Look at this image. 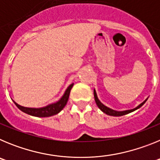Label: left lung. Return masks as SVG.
I'll list each match as a JSON object with an SVG mask.
<instances>
[{
	"label": "left lung",
	"instance_id": "obj_1",
	"mask_svg": "<svg viewBox=\"0 0 160 160\" xmlns=\"http://www.w3.org/2000/svg\"><path fill=\"white\" fill-rule=\"evenodd\" d=\"M94 100H95V102H96V104H97L98 107V108H99L103 113H105V114H108V115H111V116H122V115H124V114H129V113L135 111V110H137V109L140 108V107L143 105L144 103L146 102L147 100H148V98H147L145 101L142 102L141 103V104H139L138 107H135V108H134V109H132V110H128V111H114V110H112V109H111V108H109V107H106L105 105H103L102 103L99 101V99L98 98V96H97V94H96L95 90H94Z\"/></svg>",
	"mask_w": 160,
	"mask_h": 160
}]
</instances>
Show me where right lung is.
<instances>
[{
    "instance_id": "right-lung-1",
    "label": "right lung",
    "mask_w": 160,
    "mask_h": 160,
    "mask_svg": "<svg viewBox=\"0 0 160 160\" xmlns=\"http://www.w3.org/2000/svg\"><path fill=\"white\" fill-rule=\"evenodd\" d=\"M73 86V83H72V84H70V86L68 87V88L66 90V91H65L62 97L58 101L54 103H52V104H49V105L46 106V107H41V108H29V107H22V106H20L19 104H18V103L15 102L14 101L13 102L15 103V105H16L17 107H18V108L20 109L21 111L26 113V114H29V115H32V116H35V117L53 116V115H54V114H58V113L60 112L63 108H64L65 106L66 105L68 99H69L70 90H71Z\"/></svg>"
}]
</instances>
